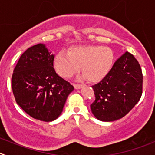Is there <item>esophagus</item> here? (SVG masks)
Here are the masks:
<instances>
[{
    "instance_id": "34e87169",
    "label": "esophagus",
    "mask_w": 155,
    "mask_h": 155,
    "mask_svg": "<svg viewBox=\"0 0 155 155\" xmlns=\"http://www.w3.org/2000/svg\"><path fill=\"white\" fill-rule=\"evenodd\" d=\"M73 85H74V88H76V89H78V88H80L82 86V85H80V84H76V83H75Z\"/></svg>"
}]
</instances>
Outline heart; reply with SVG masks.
Segmentation results:
<instances>
[{
  "mask_svg": "<svg viewBox=\"0 0 155 155\" xmlns=\"http://www.w3.org/2000/svg\"><path fill=\"white\" fill-rule=\"evenodd\" d=\"M115 61L112 49L101 46H76L68 52L60 51L54 61L60 76L70 78L77 73L82 65L83 77L91 82H97L110 72Z\"/></svg>",
  "mask_w": 155,
  "mask_h": 155,
  "instance_id": "obj_1",
  "label": "heart"
}]
</instances>
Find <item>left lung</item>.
Returning a JSON list of instances; mask_svg holds the SVG:
<instances>
[{"instance_id":"1","label":"left lung","mask_w":155,"mask_h":155,"mask_svg":"<svg viewBox=\"0 0 155 155\" xmlns=\"http://www.w3.org/2000/svg\"><path fill=\"white\" fill-rule=\"evenodd\" d=\"M142 69L132 54L125 52L114 63L110 72L93 85L95 100L90 105L94 116L105 122L127 115L142 94Z\"/></svg>"}]
</instances>
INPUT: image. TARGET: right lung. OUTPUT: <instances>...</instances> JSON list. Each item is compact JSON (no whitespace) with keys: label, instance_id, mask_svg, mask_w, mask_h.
Returning a JSON list of instances; mask_svg holds the SVG:
<instances>
[{"label":"right lung","instance_id":"right-lung-1","mask_svg":"<svg viewBox=\"0 0 155 155\" xmlns=\"http://www.w3.org/2000/svg\"><path fill=\"white\" fill-rule=\"evenodd\" d=\"M54 55L43 44L27 49L19 58L11 84L17 104L34 119L51 122L61 115L74 87L58 76Z\"/></svg>","mask_w":155,"mask_h":155}]
</instances>
